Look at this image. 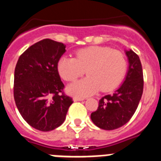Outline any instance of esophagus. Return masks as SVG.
<instances>
[{
  "label": "esophagus",
  "mask_w": 161,
  "mask_h": 161,
  "mask_svg": "<svg viewBox=\"0 0 161 161\" xmlns=\"http://www.w3.org/2000/svg\"><path fill=\"white\" fill-rule=\"evenodd\" d=\"M85 99L84 98H83V97H78V96H74L73 97V101H83V100H84Z\"/></svg>",
  "instance_id": "1"
}]
</instances>
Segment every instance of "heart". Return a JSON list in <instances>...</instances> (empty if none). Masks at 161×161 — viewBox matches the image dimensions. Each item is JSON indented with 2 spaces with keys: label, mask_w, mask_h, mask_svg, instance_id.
<instances>
[{
  "label": "heart",
  "mask_w": 161,
  "mask_h": 161,
  "mask_svg": "<svg viewBox=\"0 0 161 161\" xmlns=\"http://www.w3.org/2000/svg\"><path fill=\"white\" fill-rule=\"evenodd\" d=\"M88 77L67 86L73 95L88 96L99 91H110L121 83L127 72L123 54L104 46H91L76 52L75 58L61 56L57 71L66 81H74L85 72Z\"/></svg>",
  "instance_id": "b5f03b06"
}]
</instances>
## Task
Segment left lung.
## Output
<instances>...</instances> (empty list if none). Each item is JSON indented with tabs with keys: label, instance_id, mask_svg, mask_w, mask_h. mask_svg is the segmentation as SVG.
I'll return each mask as SVG.
<instances>
[{
	"label": "left lung",
	"instance_id": "left-lung-1",
	"mask_svg": "<svg viewBox=\"0 0 161 161\" xmlns=\"http://www.w3.org/2000/svg\"><path fill=\"white\" fill-rule=\"evenodd\" d=\"M125 53L128 68L124 82L113 94L103 97L98 109L90 116L94 124L101 129L114 130L126 124L135 113L143 94L140 59L132 50H126Z\"/></svg>",
	"mask_w": 161,
	"mask_h": 161
}]
</instances>
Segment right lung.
I'll list each match as a JSON object with an SVG mask.
<instances>
[{
  "label": "right lung",
  "instance_id": "obj_1",
  "mask_svg": "<svg viewBox=\"0 0 161 161\" xmlns=\"http://www.w3.org/2000/svg\"><path fill=\"white\" fill-rule=\"evenodd\" d=\"M66 52L62 43L45 39L27 49L14 72V100L18 111L31 127L42 132L64 122L72 98L60 94L64 88L57 62Z\"/></svg>",
  "mask_w": 161,
  "mask_h": 161
}]
</instances>
